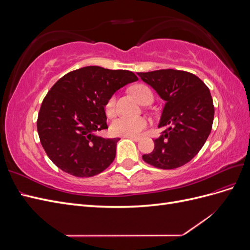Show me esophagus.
Returning a JSON list of instances; mask_svg holds the SVG:
<instances>
[{"instance_id":"1","label":"esophagus","mask_w":250,"mask_h":250,"mask_svg":"<svg viewBox=\"0 0 250 250\" xmlns=\"http://www.w3.org/2000/svg\"><path fill=\"white\" fill-rule=\"evenodd\" d=\"M125 138L130 139V140H132V141H134V142H139V141L141 140L140 137H125Z\"/></svg>"}]
</instances>
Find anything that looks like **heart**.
<instances>
[{"label":"heart","instance_id":"heart-1","mask_svg":"<svg viewBox=\"0 0 250 250\" xmlns=\"http://www.w3.org/2000/svg\"><path fill=\"white\" fill-rule=\"evenodd\" d=\"M132 95L137 98L138 101H142L143 98L147 95H152L151 90L142 84H138L131 88ZM116 97H110L106 105L105 110L108 116L113 115L115 112ZM148 124V121L144 117H119L112 121L110 125V131L115 135H123V137H137Z\"/></svg>","mask_w":250,"mask_h":250}]
</instances>
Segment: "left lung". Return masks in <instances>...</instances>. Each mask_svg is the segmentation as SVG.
Returning <instances> with one entry per match:
<instances>
[{
	"label": "left lung",
	"instance_id": "obj_1",
	"mask_svg": "<svg viewBox=\"0 0 250 250\" xmlns=\"http://www.w3.org/2000/svg\"><path fill=\"white\" fill-rule=\"evenodd\" d=\"M165 101L158 127L165 130L154 141V149L142 157L164 170L190 162L208 140L214 121L208 87L194 74L178 70L138 73Z\"/></svg>",
	"mask_w": 250,
	"mask_h": 250
}]
</instances>
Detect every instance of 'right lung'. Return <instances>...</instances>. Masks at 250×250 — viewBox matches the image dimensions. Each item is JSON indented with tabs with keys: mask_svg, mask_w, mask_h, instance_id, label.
<instances>
[{
	"mask_svg": "<svg viewBox=\"0 0 250 250\" xmlns=\"http://www.w3.org/2000/svg\"><path fill=\"white\" fill-rule=\"evenodd\" d=\"M134 73L85 66L72 71L51 87L42 103L37 131L50 160L63 172L92 177L113 162L119 138L104 139L105 105L117 90L138 81Z\"/></svg>",
	"mask_w": 250,
	"mask_h": 250,
	"instance_id": "add662e5",
	"label": "right lung"
}]
</instances>
